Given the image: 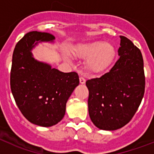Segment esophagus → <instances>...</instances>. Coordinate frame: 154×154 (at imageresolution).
Segmentation results:
<instances>
[{"label":"esophagus","instance_id":"1","mask_svg":"<svg viewBox=\"0 0 154 154\" xmlns=\"http://www.w3.org/2000/svg\"><path fill=\"white\" fill-rule=\"evenodd\" d=\"M79 82H80V83H81V84H84L85 82V79L84 78V77H82V76H80V77H79Z\"/></svg>","mask_w":154,"mask_h":154}]
</instances>
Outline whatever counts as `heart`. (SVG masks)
I'll list each match as a JSON object with an SVG mask.
<instances>
[{
  "label": "heart",
  "instance_id": "b5f03b06",
  "mask_svg": "<svg viewBox=\"0 0 154 154\" xmlns=\"http://www.w3.org/2000/svg\"><path fill=\"white\" fill-rule=\"evenodd\" d=\"M73 52L76 56L88 58L86 66L89 70L99 72L111 63L115 55V48L109 43L96 42L78 45Z\"/></svg>",
  "mask_w": 154,
  "mask_h": 154
}]
</instances>
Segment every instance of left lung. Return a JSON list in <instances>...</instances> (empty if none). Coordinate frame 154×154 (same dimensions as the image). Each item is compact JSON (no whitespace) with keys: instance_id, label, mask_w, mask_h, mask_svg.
Returning <instances> with one entry per match:
<instances>
[{"instance_id":"1","label":"left lung","mask_w":154,"mask_h":154,"mask_svg":"<svg viewBox=\"0 0 154 154\" xmlns=\"http://www.w3.org/2000/svg\"><path fill=\"white\" fill-rule=\"evenodd\" d=\"M120 56L109 72L87 80L88 106L92 123L100 130H115L135 115L145 92L143 59L140 50L120 36Z\"/></svg>"}]
</instances>
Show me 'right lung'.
<instances>
[{
    "mask_svg": "<svg viewBox=\"0 0 154 154\" xmlns=\"http://www.w3.org/2000/svg\"><path fill=\"white\" fill-rule=\"evenodd\" d=\"M54 38L47 32L27 33L14 48L11 69V89L17 107L29 122L45 127L62 120L68 99L79 83L75 72H62L32 57L31 50L38 41Z\"/></svg>",
    "mask_w": 154,
    "mask_h": 154,
    "instance_id": "obj_1",
    "label": "right lung"
}]
</instances>
